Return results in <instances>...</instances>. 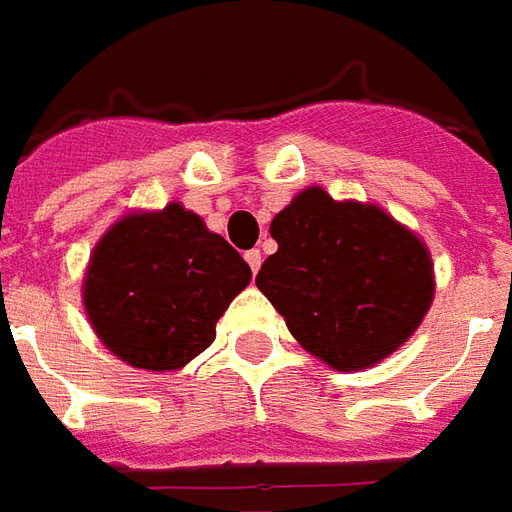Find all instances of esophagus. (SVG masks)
<instances>
[{"label":"esophagus","instance_id":"obj_1","mask_svg":"<svg viewBox=\"0 0 512 512\" xmlns=\"http://www.w3.org/2000/svg\"><path fill=\"white\" fill-rule=\"evenodd\" d=\"M244 257H246V263H249V268H252V271L257 274V268H260V263H263V255H260V249H249Z\"/></svg>","mask_w":512,"mask_h":512}]
</instances>
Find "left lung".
<instances>
[{
	"label": "left lung",
	"instance_id": "1",
	"mask_svg": "<svg viewBox=\"0 0 512 512\" xmlns=\"http://www.w3.org/2000/svg\"><path fill=\"white\" fill-rule=\"evenodd\" d=\"M271 238L277 252L257 288L296 343L337 373L384 362L433 304L430 249L376 202L307 186L271 219Z\"/></svg>",
	"mask_w": 512,
	"mask_h": 512
}]
</instances>
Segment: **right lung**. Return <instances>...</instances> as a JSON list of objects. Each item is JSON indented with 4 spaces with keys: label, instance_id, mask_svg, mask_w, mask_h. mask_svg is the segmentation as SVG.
Returning <instances> with one entry per match:
<instances>
[{
    "label": "right lung",
    "instance_id": "obj_1",
    "mask_svg": "<svg viewBox=\"0 0 512 512\" xmlns=\"http://www.w3.org/2000/svg\"><path fill=\"white\" fill-rule=\"evenodd\" d=\"M244 257L194 211H128L84 268L82 304L98 340L147 373L186 367L216 340V321L249 285Z\"/></svg>",
    "mask_w": 512,
    "mask_h": 512
}]
</instances>
